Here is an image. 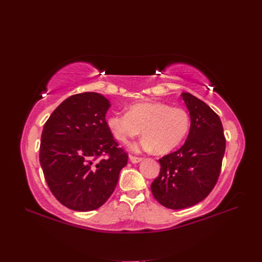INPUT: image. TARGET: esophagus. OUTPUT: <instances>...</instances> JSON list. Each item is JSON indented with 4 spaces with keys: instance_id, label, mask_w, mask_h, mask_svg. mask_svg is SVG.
Here are the masks:
<instances>
[{
    "instance_id": "obj_1",
    "label": "esophagus",
    "mask_w": 262,
    "mask_h": 262,
    "mask_svg": "<svg viewBox=\"0 0 262 262\" xmlns=\"http://www.w3.org/2000/svg\"><path fill=\"white\" fill-rule=\"evenodd\" d=\"M129 160L133 162V163H137L142 160L141 157H138V156H134V155H129Z\"/></svg>"
}]
</instances>
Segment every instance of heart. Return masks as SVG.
<instances>
[{
    "label": "heart",
    "mask_w": 262,
    "mask_h": 262,
    "mask_svg": "<svg viewBox=\"0 0 262 262\" xmlns=\"http://www.w3.org/2000/svg\"><path fill=\"white\" fill-rule=\"evenodd\" d=\"M107 125L115 138L127 143L139 136L142 129V146L166 154L180 144L186 137L190 118L185 109L147 101L128 106L127 114L115 113L107 119Z\"/></svg>",
    "instance_id": "heart-1"
}]
</instances>
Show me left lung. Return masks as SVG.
<instances>
[{
  "instance_id": "8db88e82",
  "label": "left lung",
  "mask_w": 262,
  "mask_h": 262,
  "mask_svg": "<svg viewBox=\"0 0 262 262\" xmlns=\"http://www.w3.org/2000/svg\"><path fill=\"white\" fill-rule=\"evenodd\" d=\"M191 126L185 144L159 159L160 173L150 185L164 207L184 209L202 202L221 173L226 139L220 117L200 99L183 93Z\"/></svg>"
}]
</instances>
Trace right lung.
<instances>
[{
    "label": "right lung",
    "instance_id": "obj_1",
    "mask_svg": "<svg viewBox=\"0 0 262 262\" xmlns=\"http://www.w3.org/2000/svg\"><path fill=\"white\" fill-rule=\"evenodd\" d=\"M109 101L96 92L71 95L46 122L39 160L58 202L77 211L98 209L115 191L128 155L105 119Z\"/></svg>",
    "mask_w": 262,
    "mask_h": 262
}]
</instances>
